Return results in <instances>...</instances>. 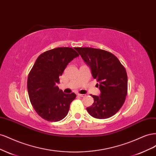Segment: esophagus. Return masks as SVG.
<instances>
[{
  "label": "esophagus",
  "instance_id": "obj_1",
  "mask_svg": "<svg viewBox=\"0 0 156 156\" xmlns=\"http://www.w3.org/2000/svg\"><path fill=\"white\" fill-rule=\"evenodd\" d=\"M77 96H79V97H84V96H85V95H84V94H77Z\"/></svg>",
  "mask_w": 156,
  "mask_h": 156
}]
</instances>
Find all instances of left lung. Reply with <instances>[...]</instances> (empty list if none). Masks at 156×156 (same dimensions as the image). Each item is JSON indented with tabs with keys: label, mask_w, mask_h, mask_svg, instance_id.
Listing matches in <instances>:
<instances>
[{
	"label": "left lung",
	"mask_w": 156,
	"mask_h": 156,
	"mask_svg": "<svg viewBox=\"0 0 156 156\" xmlns=\"http://www.w3.org/2000/svg\"><path fill=\"white\" fill-rule=\"evenodd\" d=\"M84 62L90 68L94 79L101 92L87 107L92 117L105 119L115 115L123 105L127 91L126 69L117 57L110 52L91 48H75Z\"/></svg>",
	"instance_id": "obj_1"
}]
</instances>
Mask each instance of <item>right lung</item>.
Listing matches in <instances>:
<instances>
[{
    "mask_svg": "<svg viewBox=\"0 0 156 156\" xmlns=\"http://www.w3.org/2000/svg\"><path fill=\"white\" fill-rule=\"evenodd\" d=\"M79 54L71 48H58L41 54L28 76L27 90L32 105L42 119L58 122L68 115L74 93L60 90V76Z\"/></svg>",
    "mask_w": 156,
    "mask_h": 156,
    "instance_id": "1",
    "label": "right lung"
}]
</instances>
